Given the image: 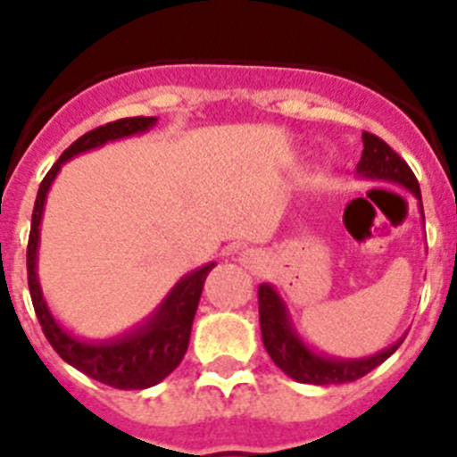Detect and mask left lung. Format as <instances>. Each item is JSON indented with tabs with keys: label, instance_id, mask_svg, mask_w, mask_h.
<instances>
[{
	"label": "left lung",
	"instance_id": "1",
	"mask_svg": "<svg viewBox=\"0 0 457 457\" xmlns=\"http://www.w3.org/2000/svg\"><path fill=\"white\" fill-rule=\"evenodd\" d=\"M361 143H364V150H361V159L357 163V172L361 178L387 179V182L401 184L421 203V188H419L417 178H414V172L410 170L408 163L403 162L396 152L382 138H378L376 134L364 131ZM257 295L259 328H262L266 353L287 376L298 382H307V385H344V382H353L373 371L392 353H396V348L403 344V339H398L396 344H392L385 351L376 353V355L360 357V360H339V357L320 355V353L312 351L305 341L300 339L298 332L294 330L285 300L279 298L273 287L259 285Z\"/></svg>",
	"mask_w": 457,
	"mask_h": 457
}]
</instances>
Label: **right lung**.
Instances as JSON below:
<instances>
[{"label": "right lung", "mask_w": 457, "mask_h": 457, "mask_svg": "<svg viewBox=\"0 0 457 457\" xmlns=\"http://www.w3.org/2000/svg\"><path fill=\"white\" fill-rule=\"evenodd\" d=\"M157 122V118H120L116 122H106L97 129L86 131L84 137L77 138L68 150L59 157V162L49 168L45 179L40 182L38 195H36L34 213H31V232H29L27 245V278H29V294L34 303L36 316L43 328L45 337L52 344L56 353L68 361L70 367L79 369L88 378L97 382H104L109 387L116 389H145L162 382L163 378L170 376L178 364L182 361L184 353L188 348V337H191L193 316L198 310L200 294H203L204 278L212 264H204L193 273L184 275L178 285L172 287L170 294L166 295L157 312L143 323L134 328L127 335L116 337L106 341H84L70 335L68 330L56 323V319L49 312L47 303L40 291L38 273H36V253H38V237H40V219H43V207L47 191L54 182L56 172L61 170L68 159L77 157L81 152L96 150L109 141L143 134Z\"/></svg>", "instance_id": "obj_1"}]
</instances>
